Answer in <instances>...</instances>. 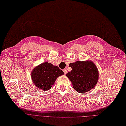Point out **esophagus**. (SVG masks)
Returning a JSON list of instances; mask_svg holds the SVG:
<instances>
[{
	"label": "esophagus",
	"mask_w": 126,
	"mask_h": 126,
	"mask_svg": "<svg viewBox=\"0 0 126 126\" xmlns=\"http://www.w3.org/2000/svg\"><path fill=\"white\" fill-rule=\"evenodd\" d=\"M63 72H64V73L65 74L67 73V70L65 69H64L63 70Z\"/></svg>",
	"instance_id": "esophagus-1"
}]
</instances>
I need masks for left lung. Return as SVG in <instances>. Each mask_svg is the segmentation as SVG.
Returning a JSON list of instances; mask_svg holds the SVG:
<instances>
[{"label": "left lung", "mask_w": 126, "mask_h": 126, "mask_svg": "<svg viewBox=\"0 0 126 126\" xmlns=\"http://www.w3.org/2000/svg\"><path fill=\"white\" fill-rule=\"evenodd\" d=\"M69 67L72 70L66 76L78 92L82 93L88 92L96 85L98 79V71L91 61H78L70 63Z\"/></svg>", "instance_id": "left-lung-1"}]
</instances>
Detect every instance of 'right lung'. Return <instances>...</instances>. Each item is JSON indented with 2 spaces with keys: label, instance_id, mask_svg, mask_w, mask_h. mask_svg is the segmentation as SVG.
I'll use <instances>...</instances> for the list:
<instances>
[{
  "label": "right lung",
  "instance_id": "right-lung-1",
  "mask_svg": "<svg viewBox=\"0 0 126 126\" xmlns=\"http://www.w3.org/2000/svg\"><path fill=\"white\" fill-rule=\"evenodd\" d=\"M63 74V72L58 67L46 62L33 69L31 77L36 86L47 91L49 90L54 84L57 77Z\"/></svg>",
  "mask_w": 126,
  "mask_h": 126
}]
</instances>
